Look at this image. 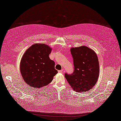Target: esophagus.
<instances>
[{"label":"esophagus","instance_id":"1","mask_svg":"<svg viewBox=\"0 0 121 121\" xmlns=\"http://www.w3.org/2000/svg\"><path fill=\"white\" fill-rule=\"evenodd\" d=\"M58 72H59V73H62V70H58Z\"/></svg>","mask_w":121,"mask_h":121}]
</instances>
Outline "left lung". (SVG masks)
<instances>
[{
  "label": "left lung",
  "instance_id": "obj_1",
  "mask_svg": "<svg viewBox=\"0 0 121 121\" xmlns=\"http://www.w3.org/2000/svg\"><path fill=\"white\" fill-rule=\"evenodd\" d=\"M73 59L74 71L65 76L75 91L83 92L91 89L98 80L99 65L95 52L83 46L70 49Z\"/></svg>",
  "mask_w": 121,
  "mask_h": 121
}]
</instances>
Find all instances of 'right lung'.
Masks as SVG:
<instances>
[{
    "instance_id": "add662e5",
    "label": "right lung",
    "mask_w": 121,
    "mask_h": 121,
    "mask_svg": "<svg viewBox=\"0 0 121 121\" xmlns=\"http://www.w3.org/2000/svg\"><path fill=\"white\" fill-rule=\"evenodd\" d=\"M52 49L44 44H35L23 55L20 71L25 82L33 88L43 87L50 83L57 73L55 62L49 56Z\"/></svg>"
}]
</instances>
